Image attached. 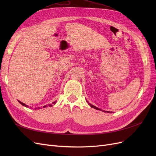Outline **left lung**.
Returning <instances> with one entry per match:
<instances>
[{
  "label": "left lung",
  "mask_w": 156,
  "mask_h": 156,
  "mask_svg": "<svg viewBox=\"0 0 156 156\" xmlns=\"http://www.w3.org/2000/svg\"><path fill=\"white\" fill-rule=\"evenodd\" d=\"M87 102L88 103V104H89V105L92 108H95V109H97V110H100V111H103V112H109V111H103V110H101L100 109V108H98V107H95V106H94V105H91L90 104V103H89L87 101Z\"/></svg>",
  "instance_id": "left-lung-1"
}]
</instances>
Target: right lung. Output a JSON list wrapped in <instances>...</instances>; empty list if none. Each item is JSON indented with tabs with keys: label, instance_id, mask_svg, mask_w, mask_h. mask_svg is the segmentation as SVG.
I'll list each match as a JSON object with an SVG mask.
<instances>
[{
	"label": "right lung",
	"instance_id": "right-lung-1",
	"mask_svg": "<svg viewBox=\"0 0 156 156\" xmlns=\"http://www.w3.org/2000/svg\"><path fill=\"white\" fill-rule=\"evenodd\" d=\"M18 101L20 102L22 105L25 106V107H28V105H27L26 104H25L24 103H22V102H21L20 101ZM56 102V101H54V102H53L52 103H51V104H48V105H45V106H44V107H43V108H45V107H48V106H49V107H52V106H53V104H55ZM37 109H40V108H41V107H37ZM37 108H35V109H37Z\"/></svg>",
	"mask_w": 156,
	"mask_h": 156
}]
</instances>
